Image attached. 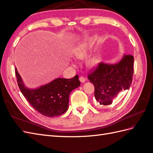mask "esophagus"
I'll return each mask as SVG.
<instances>
[{"instance_id":"esophagus-1","label":"esophagus","mask_w":153,"mask_h":153,"mask_svg":"<svg viewBox=\"0 0 153 153\" xmlns=\"http://www.w3.org/2000/svg\"><path fill=\"white\" fill-rule=\"evenodd\" d=\"M79 80H80V81L82 83H84V82L86 81L85 78L84 77H83V76H80V78H79Z\"/></svg>"}]
</instances>
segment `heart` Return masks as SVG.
Returning a JSON list of instances; mask_svg holds the SVG:
<instances>
[{"label": "heart", "instance_id": "obj_1", "mask_svg": "<svg viewBox=\"0 0 153 153\" xmlns=\"http://www.w3.org/2000/svg\"><path fill=\"white\" fill-rule=\"evenodd\" d=\"M92 39H89L84 42L75 45L73 48L71 54L72 56L76 59H81L85 58L88 53L91 43ZM100 62V58L97 55H93L87 59V64L89 67H95Z\"/></svg>", "mask_w": 153, "mask_h": 153}]
</instances>
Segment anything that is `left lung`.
<instances>
[{"label": "left lung", "mask_w": 153, "mask_h": 153, "mask_svg": "<svg viewBox=\"0 0 153 153\" xmlns=\"http://www.w3.org/2000/svg\"><path fill=\"white\" fill-rule=\"evenodd\" d=\"M134 57L124 54L118 63L101 62L88 75L94 85V97L101 106L112 103L121 91L129 89L133 76Z\"/></svg>", "instance_id": "left-lung-1"}]
</instances>
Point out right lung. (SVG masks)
<instances>
[{"mask_svg": "<svg viewBox=\"0 0 153 153\" xmlns=\"http://www.w3.org/2000/svg\"><path fill=\"white\" fill-rule=\"evenodd\" d=\"M18 87L30 105L45 116L56 117L65 113L69 105L71 92L80 85L78 75L70 79L57 78L36 89L27 87L15 68Z\"/></svg>", "mask_w": 153, "mask_h": 153, "instance_id": "add662e5", "label": "right lung"}]
</instances>
